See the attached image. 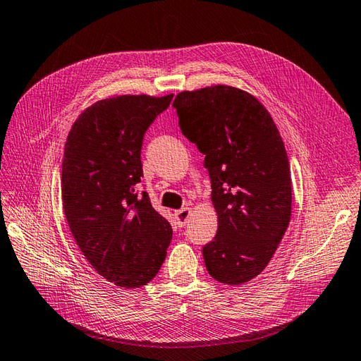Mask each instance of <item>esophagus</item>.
Masks as SVG:
<instances>
[{
    "label": "esophagus",
    "instance_id": "obj_1",
    "mask_svg": "<svg viewBox=\"0 0 361 361\" xmlns=\"http://www.w3.org/2000/svg\"><path fill=\"white\" fill-rule=\"evenodd\" d=\"M190 213H191V210H190V208H187V207L174 213V221H176V224H178V227L185 226L188 218H190Z\"/></svg>",
    "mask_w": 361,
    "mask_h": 361
}]
</instances>
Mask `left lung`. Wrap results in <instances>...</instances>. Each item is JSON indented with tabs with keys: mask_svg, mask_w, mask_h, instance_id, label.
<instances>
[{
	"mask_svg": "<svg viewBox=\"0 0 361 361\" xmlns=\"http://www.w3.org/2000/svg\"><path fill=\"white\" fill-rule=\"evenodd\" d=\"M185 137L205 154L218 231L202 247L207 271L243 284L267 267L292 213L289 159L276 125L253 95L216 85L176 95Z\"/></svg>",
	"mask_w": 361,
	"mask_h": 361,
	"instance_id": "left-lung-1",
	"label": "left lung"
}]
</instances>
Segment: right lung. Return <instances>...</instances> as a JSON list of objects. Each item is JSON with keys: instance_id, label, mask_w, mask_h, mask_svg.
I'll return each instance as SVG.
<instances>
[{"instance_id": "right-lung-1", "label": "right lung", "mask_w": 361, "mask_h": 361, "mask_svg": "<svg viewBox=\"0 0 361 361\" xmlns=\"http://www.w3.org/2000/svg\"><path fill=\"white\" fill-rule=\"evenodd\" d=\"M171 99L118 95L97 102L75 120L66 140L61 197L71 233L95 271L125 289L157 275L173 238L147 191H137L143 135Z\"/></svg>"}]
</instances>
